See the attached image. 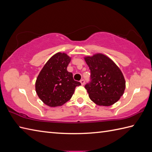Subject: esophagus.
<instances>
[{
  "label": "esophagus",
  "mask_w": 152,
  "mask_h": 152,
  "mask_svg": "<svg viewBox=\"0 0 152 152\" xmlns=\"http://www.w3.org/2000/svg\"><path fill=\"white\" fill-rule=\"evenodd\" d=\"M80 83H81V84L82 85V86H83V85H84L85 84V80H80Z\"/></svg>",
  "instance_id": "obj_1"
}]
</instances>
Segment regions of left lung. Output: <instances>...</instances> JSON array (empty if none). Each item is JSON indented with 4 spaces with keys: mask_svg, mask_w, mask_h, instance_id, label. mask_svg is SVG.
<instances>
[{
    "mask_svg": "<svg viewBox=\"0 0 152 152\" xmlns=\"http://www.w3.org/2000/svg\"><path fill=\"white\" fill-rule=\"evenodd\" d=\"M84 60L91 71V81L85 86L90 99L104 106L118 101L125 89V80L120 69L102 53L86 56Z\"/></svg>",
    "mask_w": 152,
    "mask_h": 152,
    "instance_id": "left-lung-1",
    "label": "left lung"
}]
</instances>
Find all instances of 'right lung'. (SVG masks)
Instances as JSON below:
<instances>
[{"mask_svg":"<svg viewBox=\"0 0 152 152\" xmlns=\"http://www.w3.org/2000/svg\"><path fill=\"white\" fill-rule=\"evenodd\" d=\"M71 57L58 52L44 64L37 78L35 89L45 104L56 107L64 104L72 97L76 86L81 85L67 71Z\"/></svg>","mask_w":152,"mask_h":152,"instance_id":"obj_1","label":"right lung"}]
</instances>
